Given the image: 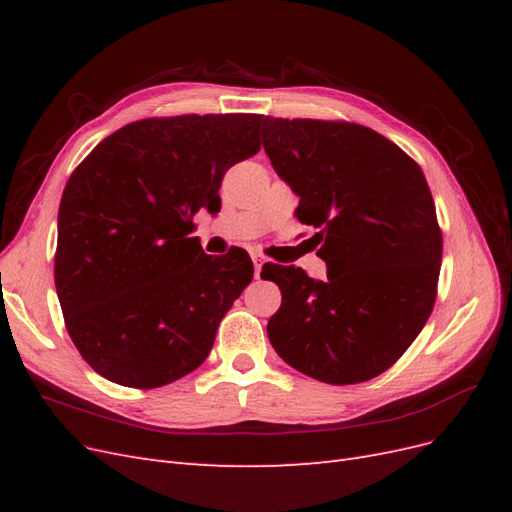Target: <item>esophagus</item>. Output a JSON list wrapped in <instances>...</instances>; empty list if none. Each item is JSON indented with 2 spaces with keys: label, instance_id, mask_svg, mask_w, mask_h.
<instances>
[{
  "label": "esophagus",
  "instance_id": "34e87169",
  "mask_svg": "<svg viewBox=\"0 0 512 512\" xmlns=\"http://www.w3.org/2000/svg\"><path fill=\"white\" fill-rule=\"evenodd\" d=\"M252 260H254V275H256V277H260V269H262V258H260L258 254H254V256H252Z\"/></svg>",
  "mask_w": 512,
  "mask_h": 512
}]
</instances>
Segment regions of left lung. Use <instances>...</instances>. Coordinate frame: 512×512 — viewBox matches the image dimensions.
<instances>
[{
    "label": "left lung",
    "instance_id": "8db88e82",
    "mask_svg": "<svg viewBox=\"0 0 512 512\" xmlns=\"http://www.w3.org/2000/svg\"><path fill=\"white\" fill-rule=\"evenodd\" d=\"M265 151L314 226L327 282L267 262L282 290L275 352L327 384L380 376L425 327L438 297L442 230L427 179L404 149L350 121L265 117Z\"/></svg>",
    "mask_w": 512,
    "mask_h": 512
}]
</instances>
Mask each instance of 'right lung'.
Here are the masks:
<instances>
[{"instance_id": "obj_1", "label": "right lung", "mask_w": 512, "mask_h": 512, "mask_svg": "<svg viewBox=\"0 0 512 512\" xmlns=\"http://www.w3.org/2000/svg\"><path fill=\"white\" fill-rule=\"evenodd\" d=\"M262 119H141L74 168L59 203L55 288L76 350L106 380L158 389L209 356L254 265L241 247L205 254L194 213L220 211L226 170L260 151Z\"/></svg>"}]
</instances>
